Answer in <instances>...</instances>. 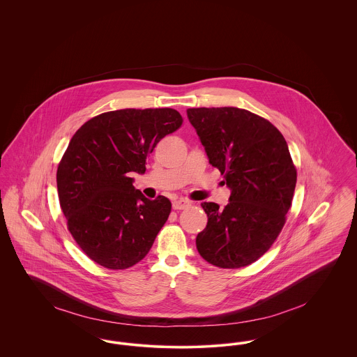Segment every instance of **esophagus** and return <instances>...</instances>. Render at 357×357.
Masks as SVG:
<instances>
[{
  "label": "esophagus",
  "mask_w": 357,
  "mask_h": 357,
  "mask_svg": "<svg viewBox=\"0 0 357 357\" xmlns=\"http://www.w3.org/2000/svg\"><path fill=\"white\" fill-rule=\"evenodd\" d=\"M188 206H190V202L186 201V199H178V201L172 202V208L174 210H183V208H187Z\"/></svg>",
  "instance_id": "34e87169"
}]
</instances>
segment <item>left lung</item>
I'll list each match as a JSON object with an SVG mask.
<instances>
[{
    "mask_svg": "<svg viewBox=\"0 0 357 357\" xmlns=\"http://www.w3.org/2000/svg\"><path fill=\"white\" fill-rule=\"evenodd\" d=\"M187 118L231 190L223 208L201 204L207 225L197 249L218 268L248 266L271 249L291 206L297 171L287 140L271 121L236 107L188 108Z\"/></svg>",
    "mask_w": 357,
    "mask_h": 357,
    "instance_id": "8db88e82",
    "label": "left lung"
}]
</instances>
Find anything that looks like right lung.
Returning a JSON list of instances; mask_svg holds the SVG:
<instances>
[{"label": "right lung", "instance_id": "add662e5", "mask_svg": "<svg viewBox=\"0 0 357 357\" xmlns=\"http://www.w3.org/2000/svg\"><path fill=\"white\" fill-rule=\"evenodd\" d=\"M172 108L104 112L72 136L57 167V191L68 230L92 261L127 269L142 261L167 221L171 202L146 198L134 187L147 158L182 126Z\"/></svg>", "mask_w": 357, "mask_h": 357}]
</instances>
